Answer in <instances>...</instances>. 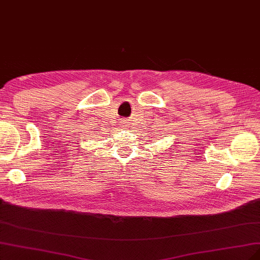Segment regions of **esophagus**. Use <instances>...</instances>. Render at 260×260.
Masks as SVG:
<instances>
[{"label":"esophagus","instance_id":"esophagus-1","mask_svg":"<svg viewBox=\"0 0 260 260\" xmlns=\"http://www.w3.org/2000/svg\"><path fill=\"white\" fill-rule=\"evenodd\" d=\"M122 123L124 124V126H125V127H127L129 122H128V120H122ZM122 126H123V125H122Z\"/></svg>","mask_w":260,"mask_h":260}]
</instances>
